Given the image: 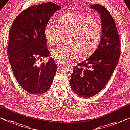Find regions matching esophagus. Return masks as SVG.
<instances>
[{
  "mask_svg": "<svg viewBox=\"0 0 130 130\" xmlns=\"http://www.w3.org/2000/svg\"><path fill=\"white\" fill-rule=\"evenodd\" d=\"M56 64H57V65H58V66H61V65L62 67H65V65L62 64V63L61 62H59V61H56Z\"/></svg>",
  "mask_w": 130,
  "mask_h": 130,
  "instance_id": "esophagus-1",
  "label": "esophagus"
}]
</instances>
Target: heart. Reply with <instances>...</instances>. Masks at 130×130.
<instances>
[{
  "instance_id": "b5f03b06",
  "label": "heart",
  "mask_w": 130,
  "mask_h": 130,
  "mask_svg": "<svg viewBox=\"0 0 130 130\" xmlns=\"http://www.w3.org/2000/svg\"><path fill=\"white\" fill-rule=\"evenodd\" d=\"M48 43L55 45L68 36L70 46H60L51 51L54 59L67 63L81 55L86 57L96 50L102 36V26L98 19L80 13H69L59 19V26L50 22L44 29Z\"/></svg>"
}]
</instances>
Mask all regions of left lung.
I'll use <instances>...</instances> for the list:
<instances>
[{"label":"left lung","instance_id":"1","mask_svg":"<svg viewBox=\"0 0 130 130\" xmlns=\"http://www.w3.org/2000/svg\"><path fill=\"white\" fill-rule=\"evenodd\" d=\"M91 9L101 16L102 36L96 49L86 60L73 67L69 83L77 95L91 98L107 84L120 56V42L115 20L107 9L100 5Z\"/></svg>","mask_w":130,"mask_h":130}]
</instances>
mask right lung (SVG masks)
<instances>
[{"label":"right lung","instance_id":"obj_1","mask_svg":"<svg viewBox=\"0 0 130 130\" xmlns=\"http://www.w3.org/2000/svg\"><path fill=\"white\" fill-rule=\"evenodd\" d=\"M61 6L48 2L32 6L15 17L9 31L7 47L10 64L17 82L29 93L41 94L51 87L57 71L53 58L36 65L38 59L49 57L44 29Z\"/></svg>","mask_w":130,"mask_h":130}]
</instances>
